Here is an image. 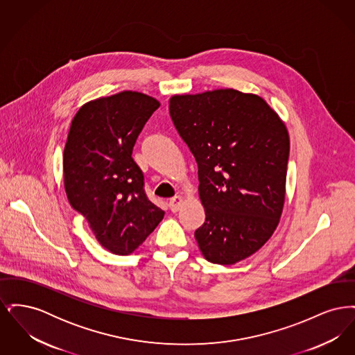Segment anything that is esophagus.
<instances>
[{"label": "esophagus", "mask_w": 355, "mask_h": 355, "mask_svg": "<svg viewBox=\"0 0 355 355\" xmlns=\"http://www.w3.org/2000/svg\"><path fill=\"white\" fill-rule=\"evenodd\" d=\"M182 203H184L182 197H180V196H175V197H173V198L170 200L169 202L170 210H171L173 213H177V211H180V209L182 207Z\"/></svg>", "instance_id": "obj_1"}]
</instances>
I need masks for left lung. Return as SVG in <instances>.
Wrapping results in <instances>:
<instances>
[{
  "instance_id": "left-lung-1",
  "label": "left lung",
  "mask_w": 355,
  "mask_h": 355,
  "mask_svg": "<svg viewBox=\"0 0 355 355\" xmlns=\"http://www.w3.org/2000/svg\"><path fill=\"white\" fill-rule=\"evenodd\" d=\"M173 123L198 165L206 220L194 233L203 257L233 265L274 233L285 202L290 141L261 97L234 89L173 96Z\"/></svg>"
}]
</instances>
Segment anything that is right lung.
<instances>
[{
    "mask_svg": "<svg viewBox=\"0 0 355 355\" xmlns=\"http://www.w3.org/2000/svg\"><path fill=\"white\" fill-rule=\"evenodd\" d=\"M158 107L146 94L121 92L85 103L69 130L64 150L69 203L102 246L119 255L133 253L165 216L148 198L144 173L132 157Z\"/></svg>",
    "mask_w": 355,
    "mask_h": 355,
    "instance_id": "right-lung-1",
    "label": "right lung"
}]
</instances>
